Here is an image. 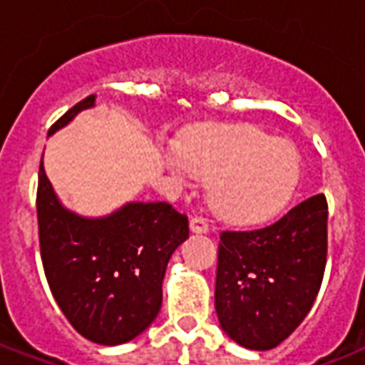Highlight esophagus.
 Returning <instances> with one entry per match:
<instances>
[{
    "label": "esophagus",
    "mask_w": 365,
    "mask_h": 365,
    "mask_svg": "<svg viewBox=\"0 0 365 365\" xmlns=\"http://www.w3.org/2000/svg\"><path fill=\"white\" fill-rule=\"evenodd\" d=\"M191 231L200 235L208 233V222H206L202 216H195L193 220H191Z\"/></svg>",
    "instance_id": "1"
}]
</instances>
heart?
I'll return each mask as SVG.
<instances>
[{
    "label": "heart",
    "instance_id": "heart-1",
    "mask_svg": "<svg viewBox=\"0 0 365 365\" xmlns=\"http://www.w3.org/2000/svg\"><path fill=\"white\" fill-rule=\"evenodd\" d=\"M180 183L212 180V206L235 223H265L289 205L301 176V157L286 140L257 126L225 125L195 132L166 153Z\"/></svg>",
    "mask_w": 365,
    "mask_h": 365
}]
</instances>
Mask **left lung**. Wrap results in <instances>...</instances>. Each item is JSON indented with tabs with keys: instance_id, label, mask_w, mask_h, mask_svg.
Segmentation results:
<instances>
[{
	"instance_id": "left-lung-1",
	"label": "left lung",
	"mask_w": 365,
	"mask_h": 365,
	"mask_svg": "<svg viewBox=\"0 0 365 365\" xmlns=\"http://www.w3.org/2000/svg\"><path fill=\"white\" fill-rule=\"evenodd\" d=\"M328 255V202L303 200L278 222L252 231H222L216 312L223 331L252 351L288 339L322 286Z\"/></svg>"
}]
</instances>
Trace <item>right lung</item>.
I'll list each match as a JSON object with an SVG mask.
<instances>
[{"mask_svg": "<svg viewBox=\"0 0 365 365\" xmlns=\"http://www.w3.org/2000/svg\"><path fill=\"white\" fill-rule=\"evenodd\" d=\"M94 100L91 94L66 111L48 134ZM36 206L45 277L68 322L98 345H121L149 328L168 259L189 237L187 216L168 202H128L98 220L77 216L56 199L43 159Z\"/></svg>", "mask_w": 365, "mask_h": 365, "instance_id": "add662e5", "label": "right lung"}]
</instances>
